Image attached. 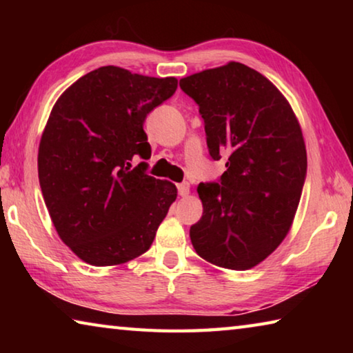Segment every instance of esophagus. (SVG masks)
Returning a JSON list of instances; mask_svg holds the SVG:
<instances>
[{
	"mask_svg": "<svg viewBox=\"0 0 353 353\" xmlns=\"http://www.w3.org/2000/svg\"><path fill=\"white\" fill-rule=\"evenodd\" d=\"M177 191H179V194L182 196V198H185V196H188L190 194V185L188 183H179L177 185Z\"/></svg>",
	"mask_w": 353,
	"mask_h": 353,
	"instance_id": "obj_1",
	"label": "esophagus"
}]
</instances>
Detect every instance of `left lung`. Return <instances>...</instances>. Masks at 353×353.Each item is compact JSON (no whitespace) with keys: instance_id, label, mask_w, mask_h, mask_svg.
Wrapping results in <instances>:
<instances>
[{"instance_id":"left-lung-1","label":"left lung","mask_w":353,"mask_h":353,"mask_svg":"<svg viewBox=\"0 0 353 353\" xmlns=\"http://www.w3.org/2000/svg\"><path fill=\"white\" fill-rule=\"evenodd\" d=\"M199 105L213 160L227 157L219 182L199 183L204 213L191 244L212 265L246 271L271 255L294 219L307 176L302 129L274 83L240 62L183 77Z\"/></svg>"}]
</instances>
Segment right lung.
I'll return each instance as SVG.
<instances>
[{"instance_id":"obj_1","label":"right lung","mask_w":353,"mask_h":353,"mask_svg":"<svg viewBox=\"0 0 353 353\" xmlns=\"http://www.w3.org/2000/svg\"><path fill=\"white\" fill-rule=\"evenodd\" d=\"M176 77L101 67L65 90L39 146V181L61 240L93 266L123 265L151 248L177 188L146 172L148 113L174 94Z\"/></svg>"}]
</instances>
